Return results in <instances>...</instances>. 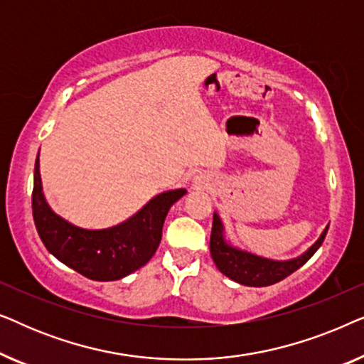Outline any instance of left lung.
Listing matches in <instances>:
<instances>
[{
  "label": "left lung",
  "mask_w": 364,
  "mask_h": 364,
  "mask_svg": "<svg viewBox=\"0 0 364 364\" xmlns=\"http://www.w3.org/2000/svg\"><path fill=\"white\" fill-rule=\"evenodd\" d=\"M326 232L328 227L321 232L318 240L301 255L290 258V260H273V258L255 255V253L232 245L225 238V227H223L220 215L213 212L210 255L215 267L230 280L245 287H268L283 280V278L291 275L293 272L305 265L313 257V253L321 247Z\"/></svg>",
  "instance_id": "8db88e82"
}]
</instances>
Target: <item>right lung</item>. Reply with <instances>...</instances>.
<instances>
[{"label":"right lung","instance_id":"right-lung-1","mask_svg":"<svg viewBox=\"0 0 364 364\" xmlns=\"http://www.w3.org/2000/svg\"><path fill=\"white\" fill-rule=\"evenodd\" d=\"M186 188L162 192L137 213L117 225L89 230L73 225L51 210L43 193L39 152L34 164L33 218L48 252L81 275L96 282H114L146 265L162 238L168 210Z\"/></svg>","mask_w":364,"mask_h":364}]
</instances>
